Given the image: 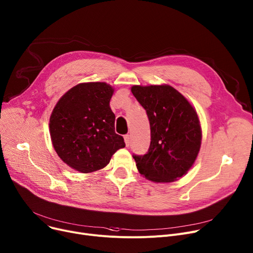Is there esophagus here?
Masks as SVG:
<instances>
[{
    "label": "esophagus",
    "instance_id": "obj_1",
    "mask_svg": "<svg viewBox=\"0 0 253 253\" xmlns=\"http://www.w3.org/2000/svg\"><path fill=\"white\" fill-rule=\"evenodd\" d=\"M124 141H125L126 146H129V144H130V135H128V134L124 136Z\"/></svg>",
    "mask_w": 253,
    "mask_h": 253
}]
</instances>
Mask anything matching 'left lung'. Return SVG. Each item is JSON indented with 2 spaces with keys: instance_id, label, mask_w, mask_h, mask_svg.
I'll return each mask as SVG.
<instances>
[{
  "instance_id": "left-lung-1",
  "label": "left lung",
  "mask_w": 253,
  "mask_h": 253,
  "mask_svg": "<svg viewBox=\"0 0 253 253\" xmlns=\"http://www.w3.org/2000/svg\"><path fill=\"white\" fill-rule=\"evenodd\" d=\"M131 91L145 109L150 125L147 154L133 156L138 172L156 183L173 182L186 175L203 137L196 110L168 84L133 85Z\"/></svg>"
}]
</instances>
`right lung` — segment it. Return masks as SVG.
Listing matches in <instances>:
<instances>
[{"label":"right lung","mask_w":253,"mask_h":253,"mask_svg":"<svg viewBox=\"0 0 253 253\" xmlns=\"http://www.w3.org/2000/svg\"><path fill=\"white\" fill-rule=\"evenodd\" d=\"M114 87L106 82L79 83L67 91L49 118V134L59 158L80 173L103 169L124 138L115 133L110 108Z\"/></svg>","instance_id":"add662e5"}]
</instances>
